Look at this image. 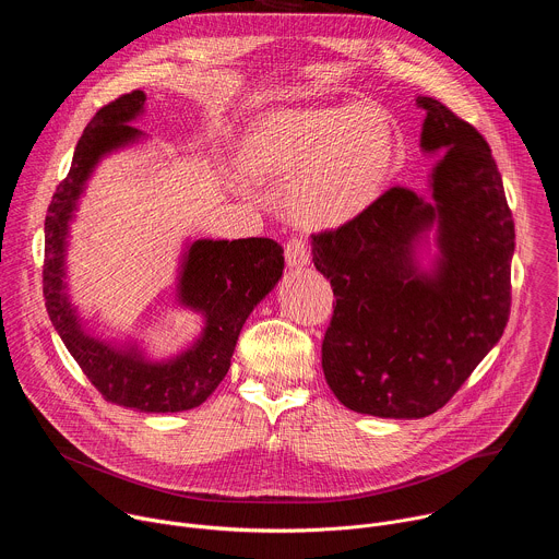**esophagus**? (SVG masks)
Wrapping results in <instances>:
<instances>
[{
	"mask_svg": "<svg viewBox=\"0 0 559 559\" xmlns=\"http://www.w3.org/2000/svg\"><path fill=\"white\" fill-rule=\"evenodd\" d=\"M285 261L292 270H300L305 265H309V250L302 238L294 236L292 241L285 246Z\"/></svg>",
	"mask_w": 559,
	"mask_h": 559,
	"instance_id": "34e87169",
	"label": "esophagus"
}]
</instances>
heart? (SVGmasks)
<instances>
[{"label": "heart", "instance_id": "heart-1", "mask_svg": "<svg viewBox=\"0 0 559 559\" xmlns=\"http://www.w3.org/2000/svg\"><path fill=\"white\" fill-rule=\"evenodd\" d=\"M395 154L389 117L369 104L292 108L263 115L241 143L254 181L294 177L287 210L311 229L362 214L380 194Z\"/></svg>", "mask_w": 559, "mask_h": 559}]
</instances>
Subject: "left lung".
<instances>
[{"instance_id": "8db88e82", "label": "left lung", "mask_w": 559, "mask_h": 559, "mask_svg": "<svg viewBox=\"0 0 559 559\" xmlns=\"http://www.w3.org/2000/svg\"><path fill=\"white\" fill-rule=\"evenodd\" d=\"M420 147L444 152L429 192L395 186L336 229L311 234L336 296L323 371L338 401L378 418L444 407L498 345L511 311L515 225L489 143L444 104L418 97ZM437 227L439 257L417 252Z\"/></svg>"}]
</instances>
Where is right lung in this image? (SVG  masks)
<instances>
[{"label": "right lung", "instance_id": "right-lung-1", "mask_svg": "<svg viewBox=\"0 0 559 559\" xmlns=\"http://www.w3.org/2000/svg\"><path fill=\"white\" fill-rule=\"evenodd\" d=\"M143 106V91L121 95L91 119L79 139L70 173L57 186L44 223V298L66 349L108 403L143 414H177L203 405L225 378L238 334L283 276L285 259L276 241L259 236L190 243L177 296L183 307L203 313L205 328L199 341L175 358L154 362L136 347H115L86 332L66 283L70 221L102 158L143 136L130 126Z\"/></svg>", "mask_w": 559, "mask_h": 559}]
</instances>
